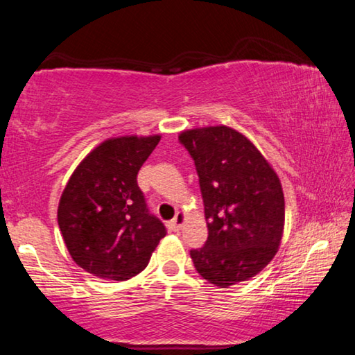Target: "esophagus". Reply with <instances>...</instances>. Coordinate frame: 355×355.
<instances>
[{"label":"esophagus","mask_w":355,"mask_h":355,"mask_svg":"<svg viewBox=\"0 0 355 355\" xmlns=\"http://www.w3.org/2000/svg\"><path fill=\"white\" fill-rule=\"evenodd\" d=\"M183 224H184V214L183 213H177L175 218H173L169 222V228H171V230H180V228L183 227Z\"/></svg>","instance_id":"34e87169"}]
</instances>
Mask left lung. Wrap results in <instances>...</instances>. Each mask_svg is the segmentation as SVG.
I'll use <instances>...</instances> for the list:
<instances>
[{
  "instance_id": "8db88e82",
  "label": "left lung",
  "mask_w": 355,
  "mask_h": 355,
  "mask_svg": "<svg viewBox=\"0 0 355 355\" xmlns=\"http://www.w3.org/2000/svg\"><path fill=\"white\" fill-rule=\"evenodd\" d=\"M180 142L194 159L208 239L191 250L203 279L220 288L249 280L277 254L285 199L279 175L254 142L225 125L184 130Z\"/></svg>"
}]
</instances>
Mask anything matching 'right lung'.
Listing matches in <instances>:
<instances>
[{
    "mask_svg": "<svg viewBox=\"0 0 355 355\" xmlns=\"http://www.w3.org/2000/svg\"><path fill=\"white\" fill-rule=\"evenodd\" d=\"M159 135L98 144L71 173L58 207L65 248L95 277L123 282L146 269L166 227L148 214L137 172Z\"/></svg>",
    "mask_w": 355,
    "mask_h": 355,
    "instance_id": "add662e5",
    "label": "right lung"
}]
</instances>
